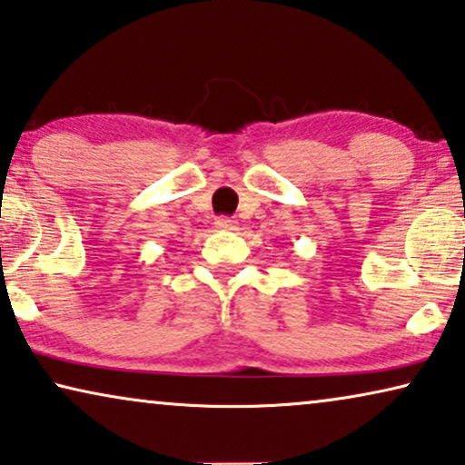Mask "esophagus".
I'll use <instances>...</instances> for the list:
<instances>
[{"instance_id":"obj_1","label":"esophagus","mask_w":465,"mask_h":465,"mask_svg":"<svg viewBox=\"0 0 465 465\" xmlns=\"http://www.w3.org/2000/svg\"><path fill=\"white\" fill-rule=\"evenodd\" d=\"M214 227L221 232H232V230H235V221L230 217H219L217 221H214Z\"/></svg>"}]
</instances>
